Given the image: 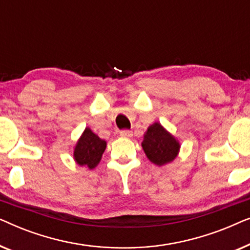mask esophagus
I'll list each match as a JSON object with an SVG mask.
<instances>
[{"mask_svg":"<svg viewBox=\"0 0 250 250\" xmlns=\"http://www.w3.org/2000/svg\"><path fill=\"white\" fill-rule=\"evenodd\" d=\"M119 135H121L122 138H131L132 132L128 131V129H123V131L119 132Z\"/></svg>","mask_w":250,"mask_h":250,"instance_id":"1","label":"esophagus"}]
</instances>
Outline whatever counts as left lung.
I'll use <instances>...</instances> for the list:
<instances>
[{"instance_id": "obj_1", "label": "left lung", "mask_w": 250, "mask_h": 250, "mask_svg": "<svg viewBox=\"0 0 250 250\" xmlns=\"http://www.w3.org/2000/svg\"><path fill=\"white\" fill-rule=\"evenodd\" d=\"M142 148L150 162L162 166L174 160L179 152L180 145L162 125L155 123L149 126L145 134Z\"/></svg>"}]
</instances>
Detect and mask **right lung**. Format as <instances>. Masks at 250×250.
Masks as SVG:
<instances>
[{
    "label": "right lung",
    "mask_w": 250,
    "mask_h": 250,
    "mask_svg": "<svg viewBox=\"0 0 250 250\" xmlns=\"http://www.w3.org/2000/svg\"><path fill=\"white\" fill-rule=\"evenodd\" d=\"M105 149V141L94 134L90 128H85L82 138L78 140L74 157L78 165L87 166L92 169L100 162Z\"/></svg>",
    "instance_id": "add662e5"
}]
</instances>
